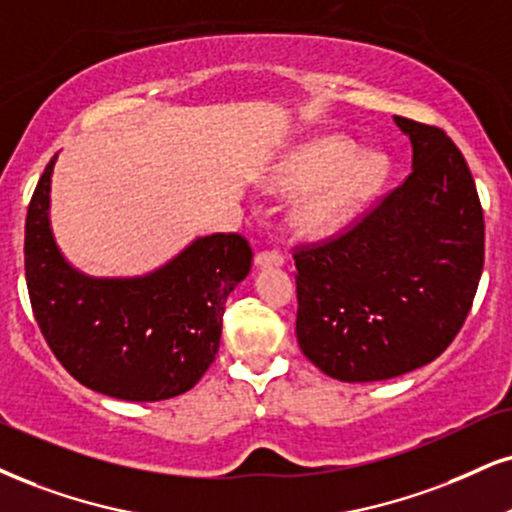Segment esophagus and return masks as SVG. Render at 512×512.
Listing matches in <instances>:
<instances>
[{"label": "esophagus", "mask_w": 512, "mask_h": 512, "mask_svg": "<svg viewBox=\"0 0 512 512\" xmlns=\"http://www.w3.org/2000/svg\"><path fill=\"white\" fill-rule=\"evenodd\" d=\"M285 263V256L280 251H258L256 254V266L258 268H273V266H282Z\"/></svg>", "instance_id": "esophagus-1"}]
</instances>
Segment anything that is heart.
Masks as SVG:
<instances>
[{"label":"heart","mask_w":512,"mask_h":512,"mask_svg":"<svg viewBox=\"0 0 512 512\" xmlns=\"http://www.w3.org/2000/svg\"><path fill=\"white\" fill-rule=\"evenodd\" d=\"M387 175L377 154H356L342 137H315L277 159L266 173V185L294 197L292 225L299 235L325 239L342 232L375 197Z\"/></svg>","instance_id":"heart-1"}]
</instances>
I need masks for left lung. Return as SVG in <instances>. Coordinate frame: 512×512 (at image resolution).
<instances>
[{"label":"left lung","mask_w":512,"mask_h":512,"mask_svg":"<svg viewBox=\"0 0 512 512\" xmlns=\"http://www.w3.org/2000/svg\"><path fill=\"white\" fill-rule=\"evenodd\" d=\"M413 170L344 235L301 246L296 339L342 382L399 377L446 351L484 268V216L463 154L444 130L394 116Z\"/></svg>","instance_id":"left-lung-1"}]
</instances>
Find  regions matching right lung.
Listing matches in <instances>:
<instances>
[{
    "label": "right lung",
    "mask_w": 512,
    "mask_h": 512,
    "mask_svg": "<svg viewBox=\"0 0 512 512\" xmlns=\"http://www.w3.org/2000/svg\"><path fill=\"white\" fill-rule=\"evenodd\" d=\"M47 163L25 218V282L49 349L80 384L123 401L185 394L216 358L225 301L251 270L242 235L197 237L140 277H92L54 242Z\"/></svg>",
    "instance_id": "right-lung-1"
}]
</instances>
